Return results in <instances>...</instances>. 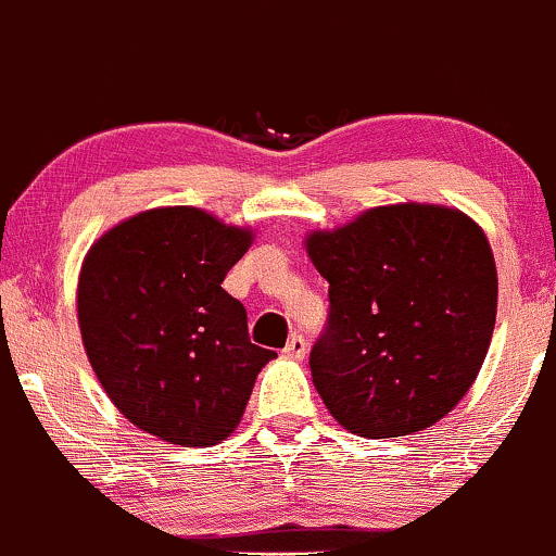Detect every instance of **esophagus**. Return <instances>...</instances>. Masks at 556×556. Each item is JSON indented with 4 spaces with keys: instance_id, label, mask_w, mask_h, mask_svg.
I'll return each mask as SVG.
<instances>
[{
    "instance_id": "1",
    "label": "esophagus",
    "mask_w": 556,
    "mask_h": 556,
    "mask_svg": "<svg viewBox=\"0 0 556 556\" xmlns=\"http://www.w3.org/2000/svg\"><path fill=\"white\" fill-rule=\"evenodd\" d=\"M306 351H309V342H306L304 334H291V340L286 342L283 353L289 355V358H304Z\"/></svg>"
}]
</instances>
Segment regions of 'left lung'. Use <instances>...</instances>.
<instances>
[{
  "label": "left lung",
  "mask_w": 556,
  "mask_h": 556,
  "mask_svg": "<svg viewBox=\"0 0 556 556\" xmlns=\"http://www.w3.org/2000/svg\"><path fill=\"white\" fill-rule=\"evenodd\" d=\"M306 252L330 283L309 366L334 420L363 438H396L451 413L495 330L484 231L462 211L400 203L317 231Z\"/></svg>",
  "instance_id": "1"
}]
</instances>
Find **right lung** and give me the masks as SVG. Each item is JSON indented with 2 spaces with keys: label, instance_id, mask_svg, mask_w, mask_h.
Returning <instances> with one entry per match:
<instances>
[{
  "label": "right lung",
  "instance_id": "1",
  "mask_svg": "<svg viewBox=\"0 0 556 556\" xmlns=\"http://www.w3.org/2000/svg\"><path fill=\"white\" fill-rule=\"evenodd\" d=\"M250 231L190 205L113 226L79 273L77 312L94 374L136 428L214 445L242 420L260 368L242 301L222 289Z\"/></svg>",
  "mask_w": 556,
  "mask_h": 556
}]
</instances>
